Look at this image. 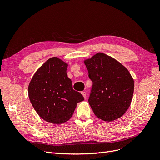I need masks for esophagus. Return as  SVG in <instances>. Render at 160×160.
<instances>
[{"instance_id":"esophagus-1","label":"esophagus","mask_w":160,"mask_h":160,"mask_svg":"<svg viewBox=\"0 0 160 160\" xmlns=\"http://www.w3.org/2000/svg\"><path fill=\"white\" fill-rule=\"evenodd\" d=\"M81 94L83 95V96L84 97V98H86V92L85 91H82L81 92Z\"/></svg>"}]
</instances>
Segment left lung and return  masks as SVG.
Wrapping results in <instances>:
<instances>
[{
  "label": "left lung",
  "mask_w": 160,
  "mask_h": 160,
  "mask_svg": "<svg viewBox=\"0 0 160 160\" xmlns=\"http://www.w3.org/2000/svg\"><path fill=\"white\" fill-rule=\"evenodd\" d=\"M93 85L88 101L95 115L106 122L119 118L132 102L134 81L125 67L103 52L84 61Z\"/></svg>",
  "instance_id": "left-lung-1"
}]
</instances>
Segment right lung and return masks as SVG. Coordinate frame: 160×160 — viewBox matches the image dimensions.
Returning <instances> with one entry per match:
<instances>
[{"instance_id": "add662e5", "label": "right lung", "mask_w": 160, "mask_h": 160, "mask_svg": "<svg viewBox=\"0 0 160 160\" xmlns=\"http://www.w3.org/2000/svg\"><path fill=\"white\" fill-rule=\"evenodd\" d=\"M66 62L57 57L48 59L33 75L28 92L38 115L48 122L61 124L73 114L77 103L84 100L72 89Z\"/></svg>"}]
</instances>
